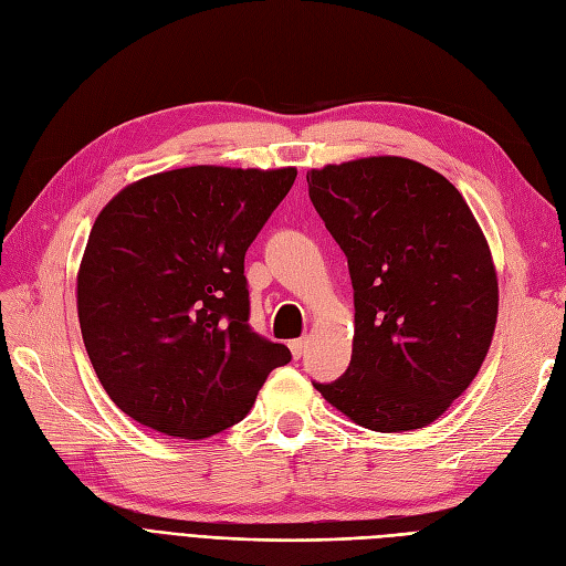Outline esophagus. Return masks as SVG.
I'll list each match as a JSON object with an SVG mask.
<instances>
[{
	"mask_svg": "<svg viewBox=\"0 0 566 566\" xmlns=\"http://www.w3.org/2000/svg\"><path fill=\"white\" fill-rule=\"evenodd\" d=\"M290 352H293V356L295 358H300L304 352H306V347H310V337H297V339H290Z\"/></svg>",
	"mask_w": 566,
	"mask_h": 566,
	"instance_id": "obj_1",
	"label": "esophagus"
}]
</instances>
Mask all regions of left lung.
Here are the masks:
<instances>
[{
  "label": "left lung",
  "instance_id": "1",
  "mask_svg": "<svg viewBox=\"0 0 566 566\" xmlns=\"http://www.w3.org/2000/svg\"><path fill=\"white\" fill-rule=\"evenodd\" d=\"M310 198L347 254L354 349L314 387L356 424L408 432L434 422L482 368L499 318L486 238L458 188L397 156L306 172Z\"/></svg>",
  "mask_w": 566,
  "mask_h": 566
}]
</instances>
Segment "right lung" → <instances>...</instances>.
I'll return each instance as SVG.
<instances>
[{
    "label": "right lung",
    "mask_w": 566,
    "mask_h": 566,
    "mask_svg": "<svg viewBox=\"0 0 566 566\" xmlns=\"http://www.w3.org/2000/svg\"><path fill=\"white\" fill-rule=\"evenodd\" d=\"M297 169L196 165L123 188L77 271L84 347L115 406L205 439L241 422L290 349L250 325L245 252Z\"/></svg>",
    "instance_id": "1"
}]
</instances>
